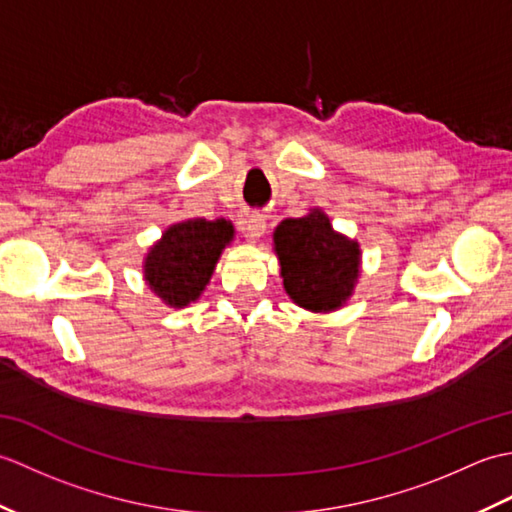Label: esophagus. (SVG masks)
Masks as SVG:
<instances>
[{"label":"esophagus","instance_id":"34e87169","mask_svg":"<svg viewBox=\"0 0 512 512\" xmlns=\"http://www.w3.org/2000/svg\"><path fill=\"white\" fill-rule=\"evenodd\" d=\"M242 231H244L246 239L255 242V239H259L266 233V220L262 215H246L242 220Z\"/></svg>","mask_w":512,"mask_h":512}]
</instances>
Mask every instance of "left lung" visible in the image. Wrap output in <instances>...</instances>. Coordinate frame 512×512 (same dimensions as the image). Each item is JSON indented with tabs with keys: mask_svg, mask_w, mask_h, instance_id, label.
Masks as SVG:
<instances>
[{
	"mask_svg": "<svg viewBox=\"0 0 512 512\" xmlns=\"http://www.w3.org/2000/svg\"><path fill=\"white\" fill-rule=\"evenodd\" d=\"M273 239L284 288L297 306L332 312L352 297L361 273V248L336 233L321 209L288 217L275 228Z\"/></svg>",
	"mask_w": 512,
	"mask_h": 512,
	"instance_id": "left-lung-1",
	"label": "left lung"
}]
</instances>
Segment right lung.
<instances>
[{
    "label": "right lung",
    "mask_w": 512,
    "mask_h": 512,
    "mask_svg": "<svg viewBox=\"0 0 512 512\" xmlns=\"http://www.w3.org/2000/svg\"><path fill=\"white\" fill-rule=\"evenodd\" d=\"M233 224L220 220H184L171 224L145 257L147 286L171 308L198 299L215 270L222 250L233 242Z\"/></svg>",
    "instance_id": "1"
}]
</instances>
